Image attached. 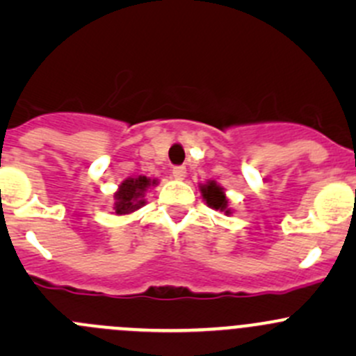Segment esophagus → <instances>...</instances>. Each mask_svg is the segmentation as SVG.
Returning a JSON list of instances; mask_svg holds the SVG:
<instances>
[{"label": "esophagus", "mask_w": 356, "mask_h": 356, "mask_svg": "<svg viewBox=\"0 0 356 356\" xmlns=\"http://www.w3.org/2000/svg\"><path fill=\"white\" fill-rule=\"evenodd\" d=\"M172 175H174V179H177V181H182V179L186 177V168L184 167H174L172 168Z\"/></svg>", "instance_id": "34e87169"}]
</instances>
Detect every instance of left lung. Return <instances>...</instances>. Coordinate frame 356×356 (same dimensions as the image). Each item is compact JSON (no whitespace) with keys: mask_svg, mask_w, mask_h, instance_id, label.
I'll use <instances>...</instances> for the list:
<instances>
[{"mask_svg":"<svg viewBox=\"0 0 356 356\" xmlns=\"http://www.w3.org/2000/svg\"><path fill=\"white\" fill-rule=\"evenodd\" d=\"M200 191L208 207L224 211L225 215L232 213V208L229 207V200L220 184H217L215 181H207L204 184H200Z\"/></svg>","mask_w":356,"mask_h":356,"instance_id":"8db88e82","label":"left lung"}]
</instances>
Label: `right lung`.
<instances>
[{
	"label": "right lung",
	"instance_id": "right-lung-1",
	"mask_svg": "<svg viewBox=\"0 0 356 356\" xmlns=\"http://www.w3.org/2000/svg\"><path fill=\"white\" fill-rule=\"evenodd\" d=\"M158 186V179H149L146 175L138 177H127L118 184V189L113 193V203L111 210L115 215H131L136 210L146 204V193L149 188Z\"/></svg>",
	"mask_w": 356,
	"mask_h": 356
}]
</instances>
